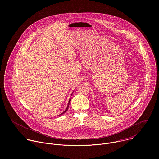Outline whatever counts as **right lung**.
Returning <instances> with one entry per match:
<instances>
[{
	"label": "right lung",
	"instance_id": "1",
	"mask_svg": "<svg viewBox=\"0 0 159 159\" xmlns=\"http://www.w3.org/2000/svg\"><path fill=\"white\" fill-rule=\"evenodd\" d=\"M70 101H71V99H70V100H69V102H68V106H67V109L65 110V111H64L61 114H63L64 113H66L67 111V110H68V106H69V104H70Z\"/></svg>",
	"mask_w": 159,
	"mask_h": 159
}]
</instances>
